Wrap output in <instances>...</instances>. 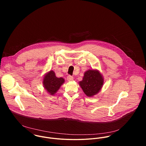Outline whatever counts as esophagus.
Instances as JSON below:
<instances>
[{"instance_id":"obj_1","label":"esophagus","mask_w":146,"mask_h":146,"mask_svg":"<svg viewBox=\"0 0 146 146\" xmlns=\"http://www.w3.org/2000/svg\"><path fill=\"white\" fill-rule=\"evenodd\" d=\"M67 80L68 81H72V80H74V78H73V77H72V76L68 75V76L67 77Z\"/></svg>"}]
</instances>
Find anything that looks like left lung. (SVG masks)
<instances>
[{
	"label": "left lung",
	"mask_w": 146,
	"mask_h": 146,
	"mask_svg": "<svg viewBox=\"0 0 146 146\" xmlns=\"http://www.w3.org/2000/svg\"><path fill=\"white\" fill-rule=\"evenodd\" d=\"M79 84L84 93L88 97H92L100 90L104 84V79L98 71L89 70L85 72L83 80Z\"/></svg>",
	"instance_id": "1"
}]
</instances>
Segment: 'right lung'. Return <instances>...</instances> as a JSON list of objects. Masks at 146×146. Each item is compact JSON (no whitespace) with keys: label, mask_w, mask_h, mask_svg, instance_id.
Listing matches in <instances>:
<instances>
[{"label":"right lung","mask_w":146,"mask_h":146,"mask_svg":"<svg viewBox=\"0 0 146 146\" xmlns=\"http://www.w3.org/2000/svg\"><path fill=\"white\" fill-rule=\"evenodd\" d=\"M64 82V80L63 78H57L55 73L53 71H50L44 76L43 85L48 92L53 95L56 93Z\"/></svg>","instance_id":"obj_1"}]
</instances>
